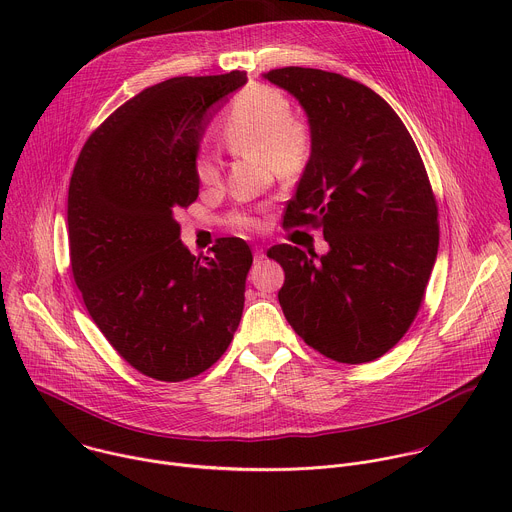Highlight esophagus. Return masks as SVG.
<instances>
[{"label":"esophagus","mask_w":512,"mask_h":512,"mask_svg":"<svg viewBox=\"0 0 512 512\" xmlns=\"http://www.w3.org/2000/svg\"><path fill=\"white\" fill-rule=\"evenodd\" d=\"M253 255H255V263H261V261L265 259V251H263L261 247H255V253H253Z\"/></svg>","instance_id":"obj_1"}]
</instances>
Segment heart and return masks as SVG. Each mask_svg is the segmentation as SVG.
Masks as SVG:
<instances>
[{
    "instance_id": "heart-1",
    "label": "heart",
    "mask_w": 512,
    "mask_h": 512,
    "mask_svg": "<svg viewBox=\"0 0 512 512\" xmlns=\"http://www.w3.org/2000/svg\"><path fill=\"white\" fill-rule=\"evenodd\" d=\"M221 141L231 154H261L277 178L298 180L314 156L312 125L294 115L289 99L273 87L251 85L229 105L221 121ZM196 178L202 186L221 182V166L202 154L196 160ZM225 223L235 231H255L259 221L247 212L227 214Z\"/></svg>"
}]
</instances>
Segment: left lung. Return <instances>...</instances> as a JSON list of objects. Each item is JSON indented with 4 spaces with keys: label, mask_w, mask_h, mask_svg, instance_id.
I'll use <instances>...</instances> for the list:
<instances>
[{
    "label": "left lung",
    "mask_w": 512,
    "mask_h": 512,
    "mask_svg": "<svg viewBox=\"0 0 512 512\" xmlns=\"http://www.w3.org/2000/svg\"><path fill=\"white\" fill-rule=\"evenodd\" d=\"M265 79L300 101L314 131V156L283 229H322L330 245L322 257L294 245L267 251L285 271L279 306L320 354L371 362L413 324L437 257V202L423 160L399 115L369 87L302 66Z\"/></svg>",
    "instance_id": "left-lung-1"
}]
</instances>
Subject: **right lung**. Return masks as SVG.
I'll return each mask as SVG.
<instances>
[{"label":"right lung","mask_w":512,"mask_h":512,"mask_svg":"<svg viewBox=\"0 0 512 512\" xmlns=\"http://www.w3.org/2000/svg\"><path fill=\"white\" fill-rule=\"evenodd\" d=\"M245 83L247 72L233 70L143 89L91 133L70 176L75 283L109 344L156 381L210 369L243 316L249 245L225 237L194 257L176 214L198 198L196 154L210 107Z\"/></svg>","instance_id":"add662e5"}]
</instances>
